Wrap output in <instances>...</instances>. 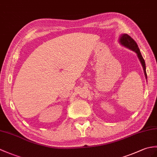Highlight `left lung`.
<instances>
[{"label": "left lung", "instance_id": "8db88e82", "mask_svg": "<svg viewBox=\"0 0 157 157\" xmlns=\"http://www.w3.org/2000/svg\"><path fill=\"white\" fill-rule=\"evenodd\" d=\"M120 42L124 46H125L126 47H128V48L132 49V51H134V52H135L137 53V56H138V58H139V59L142 63V65H143V67L145 77L147 79V71H146L145 61H144V59H143V56H142V55L140 52V49H139V48H138V46L137 45V43H136V41H134V40L128 35L123 34L121 35V37H120Z\"/></svg>", "mask_w": 157, "mask_h": 157}]
</instances>
